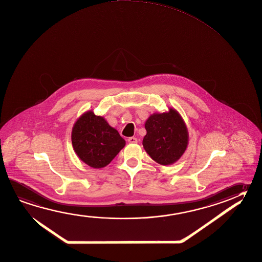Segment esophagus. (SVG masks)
I'll return each instance as SVG.
<instances>
[{"mask_svg":"<svg viewBox=\"0 0 262 262\" xmlns=\"http://www.w3.org/2000/svg\"><path fill=\"white\" fill-rule=\"evenodd\" d=\"M128 142H129V143H136V142H138L137 138L129 137V139H128Z\"/></svg>","mask_w":262,"mask_h":262,"instance_id":"1","label":"esophagus"}]
</instances>
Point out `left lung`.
<instances>
[{"label": "left lung", "instance_id": "8db88e82", "mask_svg": "<svg viewBox=\"0 0 262 262\" xmlns=\"http://www.w3.org/2000/svg\"><path fill=\"white\" fill-rule=\"evenodd\" d=\"M145 129L143 147L160 165H171L179 160L188 146V129L174 110L151 115L145 122Z\"/></svg>", "mask_w": 262, "mask_h": 262}]
</instances>
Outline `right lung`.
I'll return each instance as SVG.
<instances>
[{
  "label": "right lung",
  "mask_w": 262,
  "mask_h": 262,
  "mask_svg": "<svg viewBox=\"0 0 262 262\" xmlns=\"http://www.w3.org/2000/svg\"><path fill=\"white\" fill-rule=\"evenodd\" d=\"M72 142L79 158L94 168L108 165L125 146L124 139L118 130L92 111H88L75 122Z\"/></svg>",
  "instance_id": "add662e5"
}]
</instances>
